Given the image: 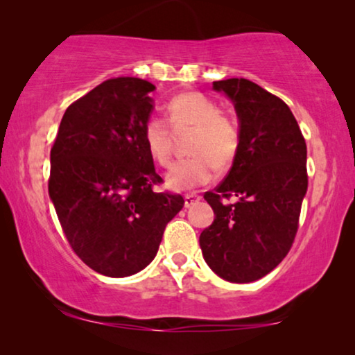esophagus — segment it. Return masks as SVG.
I'll return each mask as SVG.
<instances>
[{"label":"esophagus","instance_id":"obj_1","mask_svg":"<svg viewBox=\"0 0 355 355\" xmlns=\"http://www.w3.org/2000/svg\"><path fill=\"white\" fill-rule=\"evenodd\" d=\"M198 200H200V196H198L197 192H189L184 196V205H186L187 208L192 207L193 203H197Z\"/></svg>","mask_w":355,"mask_h":355}]
</instances>
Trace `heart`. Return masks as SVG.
<instances>
[{
    "mask_svg": "<svg viewBox=\"0 0 355 355\" xmlns=\"http://www.w3.org/2000/svg\"><path fill=\"white\" fill-rule=\"evenodd\" d=\"M168 119L174 129L193 128L189 152L169 168L166 182L176 191L203 186L216 176V169L234 162L241 148V125L234 116L221 113L215 101L198 92H184L168 103ZM164 119L150 118L144 125V144L150 157L168 166L173 155V135Z\"/></svg>",
    "mask_w": 355,
    "mask_h": 355,
    "instance_id": "b5f03b06",
    "label": "heart"
}]
</instances>
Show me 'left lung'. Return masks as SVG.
<instances>
[{
	"label": "left lung",
	"instance_id": "left-lung-1",
	"mask_svg": "<svg viewBox=\"0 0 355 355\" xmlns=\"http://www.w3.org/2000/svg\"><path fill=\"white\" fill-rule=\"evenodd\" d=\"M213 89L234 103L241 148L223 182L203 196L215 220L202 231L200 249L220 278L252 283L293 247L309 186L307 145L289 106L255 82L216 80Z\"/></svg>",
	"mask_w": 355,
	"mask_h": 355
}]
</instances>
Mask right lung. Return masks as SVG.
<instances>
[{
  "instance_id": "add662e5",
  "label": "right lung",
  "mask_w": 355,
  "mask_h": 355,
  "mask_svg": "<svg viewBox=\"0 0 355 355\" xmlns=\"http://www.w3.org/2000/svg\"><path fill=\"white\" fill-rule=\"evenodd\" d=\"M153 90L137 77L101 82L67 106L51 147L48 192L66 239L111 278L144 270L184 207L179 193L153 191L163 181L144 144Z\"/></svg>"
}]
</instances>
